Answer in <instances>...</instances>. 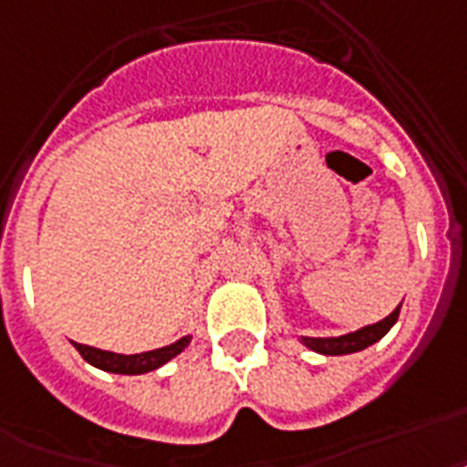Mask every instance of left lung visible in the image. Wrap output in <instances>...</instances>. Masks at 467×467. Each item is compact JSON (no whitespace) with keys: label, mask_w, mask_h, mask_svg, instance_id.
I'll return each mask as SVG.
<instances>
[{"label":"left lung","mask_w":467,"mask_h":467,"mask_svg":"<svg viewBox=\"0 0 467 467\" xmlns=\"http://www.w3.org/2000/svg\"><path fill=\"white\" fill-rule=\"evenodd\" d=\"M403 305V302H400ZM400 305L393 309L386 319L377 321V324H367L362 328L352 333H345V336H331V338H309V336H299V343L309 348V350L319 352V355H352V352H359L369 348V345L379 343L384 338L386 333L391 331L393 324L398 321V314H400Z\"/></svg>","instance_id":"1"}]
</instances>
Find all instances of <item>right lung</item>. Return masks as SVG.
Instances as JSON below:
<instances>
[{"mask_svg": "<svg viewBox=\"0 0 467 467\" xmlns=\"http://www.w3.org/2000/svg\"><path fill=\"white\" fill-rule=\"evenodd\" d=\"M192 333L184 336V338L174 340V343L165 345V348H158V350L148 352H136V355H119V352L112 350H100V348H93V345L74 343L78 355H81L88 365L98 367L102 371H109V374H127V377H134V374H148V371L161 369L162 365H168L170 359L177 358L180 352L187 350V345L192 343Z\"/></svg>", "mask_w": 467, "mask_h": 467, "instance_id": "right-lung-1", "label": "right lung"}]
</instances>
